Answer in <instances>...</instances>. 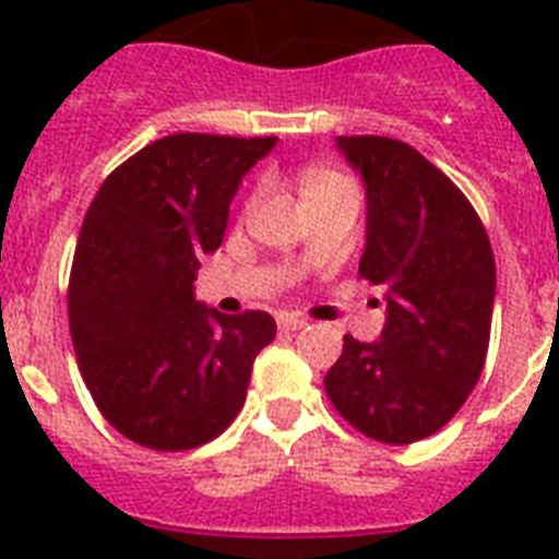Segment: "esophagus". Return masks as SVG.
Wrapping results in <instances>:
<instances>
[{"label":"esophagus","instance_id":"1","mask_svg":"<svg viewBox=\"0 0 559 559\" xmlns=\"http://www.w3.org/2000/svg\"><path fill=\"white\" fill-rule=\"evenodd\" d=\"M278 328H284V331H305L307 319H301V316H293V313H281Z\"/></svg>","mask_w":559,"mask_h":559}]
</instances>
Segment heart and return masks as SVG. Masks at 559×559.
<instances>
[{"label": "heart", "mask_w": 559, "mask_h": 559, "mask_svg": "<svg viewBox=\"0 0 559 559\" xmlns=\"http://www.w3.org/2000/svg\"><path fill=\"white\" fill-rule=\"evenodd\" d=\"M331 179H336V177H333V174H313V177L305 179V186H301V191H307V188L322 186V182H331Z\"/></svg>", "instance_id": "1"}]
</instances>
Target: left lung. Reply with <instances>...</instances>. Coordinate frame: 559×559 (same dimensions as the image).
<instances>
[{"mask_svg": "<svg viewBox=\"0 0 559 559\" xmlns=\"http://www.w3.org/2000/svg\"><path fill=\"white\" fill-rule=\"evenodd\" d=\"M336 151L366 186L359 275L382 289L385 324L377 342L345 336L324 389L359 432L403 447L438 432L476 389L493 319V249L467 197L415 147L340 135Z\"/></svg>", "mask_w": 559, "mask_h": 559, "instance_id": "8db88e82", "label": "left lung"}]
</instances>
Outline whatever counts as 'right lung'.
Wrapping results in <instances>:
<instances>
[{"mask_svg": "<svg viewBox=\"0 0 559 559\" xmlns=\"http://www.w3.org/2000/svg\"><path fill=\"white\" fill-rule=\"evenodd\" d=\"M275 142L165 135L112 170L83 217L69 281L74 354L100 415L130 441L191 450L243 406L275 319L219 313L197 301L193 281Z\"/></svg>", "mask_w": 559, "mask_h": 559, "instance_id": "add662e5", "label": "right lung"}]
</instances>
